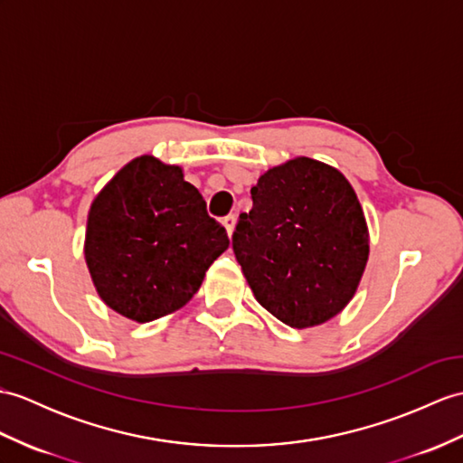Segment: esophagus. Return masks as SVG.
<instances>
[{
    "label": "esophagus",
    "mask_w": 463,
    "mask_h": 463,
    "mask_svg": "<svg viewBox=\"0 0 463 463\" xmlns=\"http://www.w3.org/2000/svg\"><path fill=\"white\" fill-rule=\"evenodd\" d=\"M222 223H223L225 232H228V235L232 238V235H233V230H235V216H225Z\"/></svg>",
    "instance_id": "1"
}]
</instances>
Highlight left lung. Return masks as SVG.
<instances>
[{"label": "left lung", "instance_id": "1", "mask_svg": "<svg viewBox=\"0 0 463 463\" xmlns=\"http://www.w3.org/2000/svg\"><path fill=\"white\" fill-rule=\"evenodd\" d=\"M232 245L255 300L290 328H312L354 298L369 259L365 213L337 168L297 156L251 188Z\"/></svg>", "mask_w": 463, "mask_h": 463}]
</instances>
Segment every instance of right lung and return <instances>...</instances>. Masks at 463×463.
<instances>
[{
    "mask_svg": "<svg viewBox=\"0 0 463 463\" xmlns=\"http://www.w3.org/2000/svg\"><path fill=\"white\" fill-rule=\"evenodd\" d=\"M228 245L183 168L141 155L90 206L84 259L98 297L143 324L183 308Z\"/></svg>",
    "mask_w": 463,
    "mask_h": 463,
    "instance_id": "1",
    "label": "right lung"
}]
</instances>
